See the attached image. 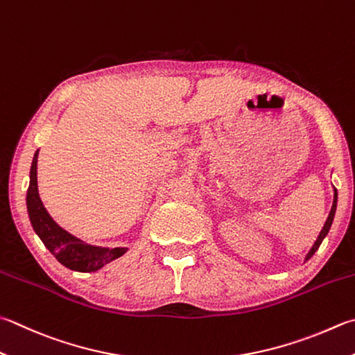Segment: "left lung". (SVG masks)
<instances>
[{"label": "left lung", "instance_id": "left-lung-1", "mask_svg": "<svg viewBox=\"0 0 355 355\" xmlns=\"http://www.w3.org/2000/svg\"><path fill=\"white\" fill-rule=\"evenodd\" d=\"M337 200H338V193H337V190H336V189H334V200H332L331 211H329V215H327V219H326V223H324V225H323V229L320 230V233H318V236H317V239H315V243L312 244L311 250L306 253V257H304V263H306L307 259H311V258H312L313 253H315V252L318 250L320 244L323 243V239L326 238L327 233H329V230H331V225H332V223H334V216H336V210H337Z\"/></svg>", "mask_w": 355, "mask_h": 355}]
</instances>
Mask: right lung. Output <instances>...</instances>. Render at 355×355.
I'll return each instance as SVG.
<instances>
[{"label":"right lung","mask_w":355,"mask_h":355,"mask_svg":"<svg viewBox=\"0 0 355 355\" xmlns=\"http://www.w3.org/2000/svg\"><path fill=\"white\" fill-rule=\"evenodd\" d=\"M37 162L38 150L32 159L26 205H28V215L32 229L43 241L46 249L64 267L76 272H96L111 263V261L125 255L128 252V247H114V249H111V247L88 244L86 241L73 236L72 233L64 230L62 225H58L53 220L38 195Z\"/></svg>","instance_id":"right-lung-1"}]
</instances>
